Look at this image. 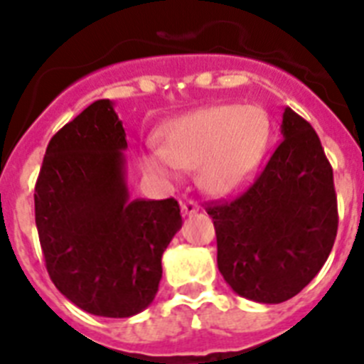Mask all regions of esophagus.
I'll use <instances>...</instances> for the list:
<instances>
[{
  "label": "esophagus",
  "instance_id": "1",
  "mask_svg": "<svg viewBox=\"0 0 364 364\" xmlns=\"http://www.w3.org/2000/svg\"><path fill=\"white\" fill-rule=\"evenodd\" d=\"M180 211H182L184 217H191V215H195L198 211V205L195 202H184V204L180 205Z\"/></svg>",
  "mask_w": 364,
  "mask_h": 364
}]
</instances>
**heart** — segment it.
<instances>
[{
	"mask_svg": "<svg viewBox=\"0 0 364 364\" xmlns=\"http://www.w3.org/2000/svg\"><path fill=\"white\" fill-rule=\"evenodd\" d=\"M272 124L257 105H213L167 122L159 151L140 159L151 178L171 184L178 169H197V182L213 197L242 191L264 160Z\"/></svg>",
	"mask_w": 364,
	"mask_h": 364,
	"instance_id": "heart-1",
	"label": "heart"
}]
</instances>
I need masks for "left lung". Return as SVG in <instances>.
I'll return each instance as SVG.
<instances>
[{
    "label": "left lung",
    "mask_w": 364,
    "mask_h": 364,
    "mask_svg": "<svg viewBox=\"0 0 364 364\" xmlns=\"http://www.w3.org/2000/svg\"><path fill=\"white\" fill-rule=\"evenodd\" d=\"M282 142L253 186L208 208L218 272L250 301L279 304L319 273L337 235L333 171L310 124L286 107Z\"/></svg>",
    "instance_id": "1"
}]
</instances>
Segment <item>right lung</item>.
<instances>
[{"instance_id": "add662e5", "label": "right lung", "mask_w": 364, "mask_h": 364, "mask_svg": "<svg viewBox=\"0 0 364 364\" xmlns=\"http://www.w3.org/2000/svg\"><path fill=\"white\" fill-rule=\"evenodd\" d=\"M125 149L114 104L98 100L50 138L34 189L54 286L87 314L112 319L153 302L162 255L182 228L175 198H131Z\"/></svg>"}]
</instances>
